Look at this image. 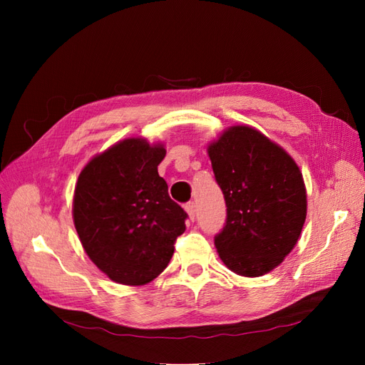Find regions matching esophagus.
<instances>
[{"label": "esophagus", "mask_w": 365, "mask_h": 365, "mask_svg": "<svg viewBox=\"0 0 365 365\" xmlns=\"http://www.w3.org/2000/svg\"><path fill=\"white\" fill-rule=\"evenodd\" d=\"M184 208H185V212L189 213V217L193 220V219H195V215H196V207H195V202H193V201L187 202Z\"/></svg>", "instance_id": "esophagus-1"}]
</instances>
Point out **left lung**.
I'll use <instances>...</instances> for the list:
<instances>
[{
  "label": "left lung",
  "mask_w": 365,
  "mask_h": 365,
  "mask_svg": "<svg viewBox=\"0 0 365 365\" xmlns=\"http://www.w3.org/2000/svg\"><path fill=\"white\" fill-rule=\"evenodd\" d=\"M227 219L215 236L227 268L260 277L283 262L300 237L306 189L295 161L259 130L233 126L208 148Z\"/></svg>",
  "instance_id": "obj_1"
}]
</instances>
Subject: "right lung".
<instances>
[{"instance_id":"right-lung-1","label":"right lung","mask_w":365,"mask_h":365,"mask_svg":"<svg viewBox=\"0 0 365 365\" xmlns=\"http://www.w3.org/2000/svg\"><path fill=\"white\" fill-rule=\"evenodd\" d=\"M163 146L129 138L93 158L77 180L73 216L90 259L109 279L138 286L168 267L189 217L158 175Z\"/></svg>"}]
</instances>
